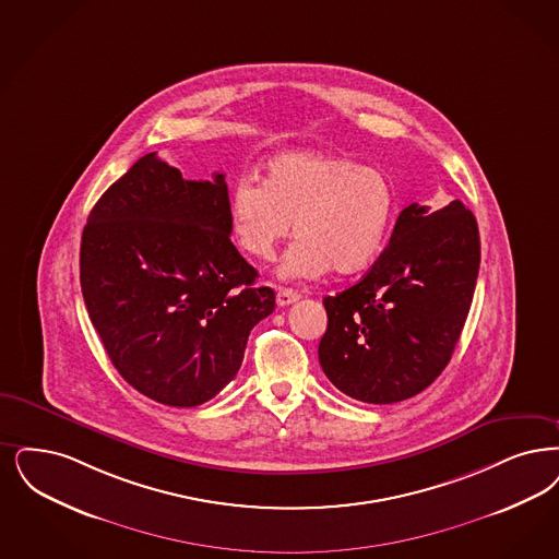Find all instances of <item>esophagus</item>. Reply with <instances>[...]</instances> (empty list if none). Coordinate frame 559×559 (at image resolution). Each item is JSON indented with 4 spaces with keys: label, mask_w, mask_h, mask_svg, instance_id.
I'll return each mask as SVG.
<instances>
[{
    "label": "esophagus",
    "mask_w": 559,
    "mask_h": 559,
    "mask_svg": "<svg viewBox=\"0 0 559 559\" xmlns=\"http://www.w3.org/2000/svg\"><path fill=\"white\" fill-rule=\"evenodd\" d=\"M299 293L293 289H278L276 293V304L281 306V308H287L290 304H295V301H299Z\"/></svg>",
    "instance_id": "obj_1"
}]
</instances>
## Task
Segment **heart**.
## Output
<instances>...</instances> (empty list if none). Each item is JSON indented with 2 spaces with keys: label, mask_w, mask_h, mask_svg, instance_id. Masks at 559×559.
<instances>
[{
  "label": "heart",
  "mask_w": 559,
  "mask_h": 559,
  "mask_svg": "<svg viewBox=\"0 0 559 559\" xmlns=\"http://www.w3.org/2000/svg\"><path fill=\"white\" fill-rule=\"evenodd\" d=\"M397 195L389 177L347 157L289 152L270 159L262 182L235 180L228 221L237 246L270 260L290 233L283 278H316L333 269L352 274L374 262L384 246Z\"/></svg>",
  "instance_id": "1"
}]
</instances>
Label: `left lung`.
<instances>
[{
    "mask_svg": "<svg viewBox=\"0 0 559 559\" xmlns=\"http://www.w3.org/2000/svg\"><path fill=\"white\" fill-rule=\"evenodd\" d=\"M478 266V224L462 201L403 207L372 269L354 287L324 297L329 326L318 345L324 374L364 403H397L425 391L460 341Z\"/></svg>",
    "mask_w": 559,
    "mask_h": 559,
    "instance_id": "8db88e82",
    "label": "left lung"
}]
</instances>
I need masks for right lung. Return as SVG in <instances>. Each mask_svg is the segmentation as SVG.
Returning a JSON list of instances; mask_svg holds the SVG:
<instances>
[{"label": "right lung", "instance_id": "obj_1", "mask_svg": "<svg viewBox=\"0 0 559 559\" xmlns=\"http://www.w3.org/2000/svg\"><path fill=\"white\" fill-rule=\"evenodd\" d=\"M230 243L228 187L182 179L156 154L93 205L81 289L114 368L139 393L193 407L235 379L274 290Z\"/></svg>", "mask_w": 559, "mask_h": 559}]
</instances>
